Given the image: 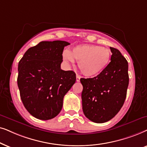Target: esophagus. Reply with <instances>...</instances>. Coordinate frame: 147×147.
<instances>
[{
    "instance_id": "obj_1",
    "label": "esophagus",
    "mask_w": 147,
    "mask_h": 147,
    "mask_svg": "<svg viewBox=\"0 0 147 147\" xmlns=\"http://www.w3.org/2000/svg\"><path fill=\"white\" fill-rule=\"evenodd\" d=\"M80 79H81V77H80L79 75H77V76H76V81H77V82H79L80 81Z\"/></svg>"
}]
</instances>
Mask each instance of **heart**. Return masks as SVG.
Wrapping results in <instances>:
<instances>
[{
	"label": "heart",
	"instance_id": "b5f03b06",
	"mask_svg": "<svg viewBox=\"0 0 147 147\" xmlns=\"http://www.w3.org/2000/svg\"><path fill=\"white\" fill-rule=\"evenodd\" d=\"M71 54L72 56L69 52L64 51L62 54L63 60L68 63H72L75 58L78 62L81 72L89 77H96L104 71L111 56L110 50L93 44L76 46L72 49Z\"/></svg>",
	"mask_w": 147,
	"mask_h": 147
}]
</instances>
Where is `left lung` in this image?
Returning a JSON list of instances; mask_svg holds the SVG:
<instances>
[{
	"label": "left lung",
	"instance_id": "left-lung-1",
	"mask_svg": "<svg viewBox=\"0 0 147 147\" xmlns=\"http://www.w3.org/2000/svg\"><path fill=\"white\" fill-rule=\"evenodd\" d=\"M111 62L97 77L80 79L83 111L92 122L112 119L124 105L129 83L128 64L118 49L110 47Z\"/></svg>",
	"mask_w": 147,
	"mask_h": 147
}]
</instances>
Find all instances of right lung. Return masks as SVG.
<instances>
[{"mask_svg": "<svg viewBox=\"0 0 147 147\" xmlns=\"http://www.w3.org/2000/svg\"><path fill=\"white\" fill-rule=\"evenodd\" d=\"M65 41L41 42L29 48L18 65L17 85L25 109L35 118L47 120L60 112L63 98L76 81L72 70H62Z\"/></svg>", "mask_w": 147, "mask_h": 147, "instance_id": "1", "label": "right lung"}]
</instances>
